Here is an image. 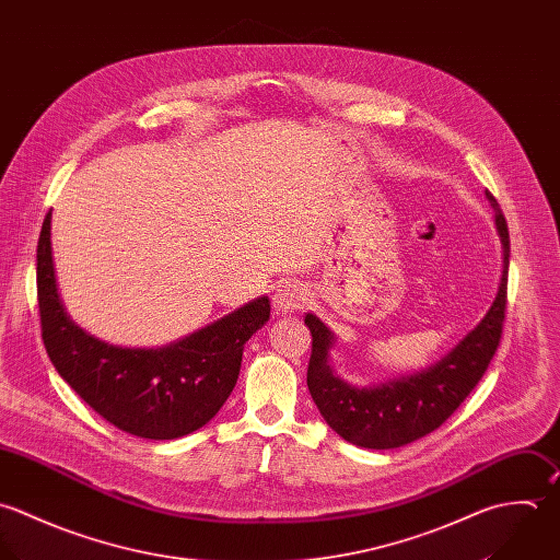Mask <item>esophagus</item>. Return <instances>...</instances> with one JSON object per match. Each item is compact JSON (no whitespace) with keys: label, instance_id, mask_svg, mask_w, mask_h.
<instances>
[{"label":"esophagus","instance_id":"34e87169","mask_svg":"<svg viewBox=\"0 0 560 560\" xmlns=\"http://www.w3.org/2000/svg\"><path fill=\"white\" fill-rule=\"evenodd\" d=\"M308 302V291L300 282H284L273 293V308L278 315H291L304 308Z\"/></svg>","mask_w":560,"mask_h":560}]
</instances>
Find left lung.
Segmentation results:
<instances>
[{
	"mask_svg": "<svg viewBox=\"0 0 560 560\" xmlns=\"http://www.w3.org/2000/svg\"><path fill=\"white\" fill-rule=\"evenodd\" d=\"M485 195L493 208L502 243L498 293L480 324L434 365L368 386L350 384L330 363L337 335L317 315L306 313L304 324L313 337L308 390L326 423L346 441L368 450H393L412 443L436 430L487 372L502 337L511 241L495 197L489 190Z\"/></svg>",
	"mask_w": 560,
	"mask_h": 560,
	"instance_id": "obj_1",
	"label": "left lung"
}]
</instances>
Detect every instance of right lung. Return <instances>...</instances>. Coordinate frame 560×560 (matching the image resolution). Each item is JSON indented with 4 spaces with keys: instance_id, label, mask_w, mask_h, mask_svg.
I'll return each instance as SVG.
<instances>
[{
    "instance_id": "add662e5",
    "label": "right lung",
    "mask_w": 560,
    "mask_h": 560,
    "mask_svg": "<svg viewBox=\"0 0 560 560\" xmlns=\"http://www.w3.org/2000/svg\"><path fill=\"white\" fill-rule=\"evenodd\" d=\"M43 343L60 377L106 421L154 441L206 425L230 397L243 348L269 322V298L161 348H121L82 330L65 311L51 256V212L36 249Z\"/></svg>"
}]
</instances>
